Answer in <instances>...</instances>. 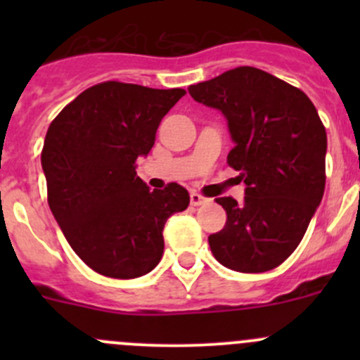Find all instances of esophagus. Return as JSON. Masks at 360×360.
Masks as SVG:
<instances>
[{
  "mask_svg": "<svg viewBox=\"0 0 360 360\" xmlns=\"http://www.w3.org/2000/svg\"><path fill=\"white\" fill-rule=\"evenodd\" d=\"M190 202L193 207H198V205H202V203H205L207 198L202 197V195L197 193V191H193V193L190 195Z\"/></svg>",
  "mask_w": 360,
  "mask_h": 360,
  "instance_id": "1",
  "label": "esophagus"
}]
</instances>
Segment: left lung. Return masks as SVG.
Segmentation results:
<instances>
[{"label": "left lung", "mask_w": 360, "mask_h": 360, "mask_svg": "<svg viewBox=\"0 0 360 360\" xmlns=\"http://www.w3.org/2000/svg\"><path fill=\"white\" fill-rule=\"evenodd\" d=\"M197 103L223 112L245 197L217 198L226 224L209 245L223 266L261 274L284 263L300 245L326 186L328 136L307 94L261 69H230L190 85Z\"/></svg>", "instance_id": "8db88e82"}]
</instances>
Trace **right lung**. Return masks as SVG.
<instances>
[{
    "label": "right lung",
    "mask_w": 360,
    "mask_h": 360,
    "mask_svg": "<svg viewBox=\"0 0 360 360\" xmlns=\"http://www.w3.org/2000/svg\"><path fill=\"white\" fill-rule=\"evenodd\" d=\"M184 94L104 82L50 123L41 151L50 210L97 274H150L162 259L165 221L190 203L179 184L151 191L136 172V160L150 153L160 122Z\"/></svg>",
    "instance_id": "obj_1"
}]
</instances>
